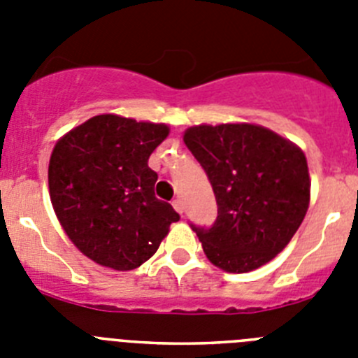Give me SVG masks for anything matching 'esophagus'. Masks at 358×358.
<instances>
[{"instance_id": "obj_1", "label": "esophagus", "mask_w": 358, "mask_h": 358, "mask_svg": "<svg viewBox=\"0 0 358 358\" xmlns=\"http://www.w3.org/2000/svg\"><path fill=\"white\" fill-rule=\"evenodd\" d=\"M172 206H173V210L177 211V213H182V211H185V202H182L181 197L173 199Z\"/></svg>"}]
</instances>
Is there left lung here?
I'll list each match as a JSON object with an SVG mask.
<instances>
[{
  "mask_svg": "<svg viewBox=\"0 0 358 358\" xmlns=\"http://www.w3.org/2000/svg\"><path fill=\"white\" fill-rule=\"evenodd\" d=\"M185 143L217 199V220L210 227L192 224L211 264L227 273H249L273 260L308 210L305 154L249 123L192 127Z\"/></svg>",
  "mask_w": 358,
  "mask_h": 358,
  "instance_id": "8db88e82",
  "label": "left lung"
}]
</instances>
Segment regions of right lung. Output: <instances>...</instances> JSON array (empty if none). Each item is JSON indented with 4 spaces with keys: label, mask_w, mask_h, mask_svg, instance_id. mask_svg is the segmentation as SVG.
I'll return each instance as SVG.
<instances>
[{
    "label": "right lung",
    "mask_w": 358,
    "mask_h": 358,
    "mask_svg": "<svg viewBox=\"0 0 358 358\" xmlns=\"http://www.w3.org/2000/svg\"><path fill=\"white\" fill-rule=\"evenodd\" d=\"M169 136L163 123L100 115L55 145L48 169L50 197L66 235L87 258L131 271L159 248L179 213L154 194L148 166Z\"/></svg>",
    "instance_id": "right-lung-1"
}]
</instances>
